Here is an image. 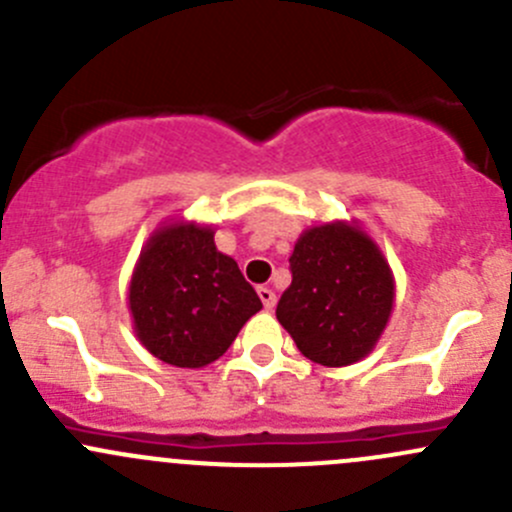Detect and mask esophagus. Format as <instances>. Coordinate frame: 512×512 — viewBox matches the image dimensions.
Wrapping results in <instances>:
<instances>
[{
    "mask_svg": "<svg viewBox=\"0 0 512 512\" xmlns=\"http://www.w3.org/2000/svg\"><path fill=\"white\" fill-rule=\"evenodd\" d=\"M257 294H260V299H262V304H265V309H272V307H275L277 294L272 292L270 287H257Z\"/></svg>",
    "mask_w": 512,
    "mask_h": 512,
    "instance_id": "34e87169",
    "label": "esophagus"
}]
</instances>
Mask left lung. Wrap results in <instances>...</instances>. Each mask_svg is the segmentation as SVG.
Here are the masks:
<instances>
[{
  "mask_svg": "<svg viewBox=\"0 0 512 512\" xmlns=\"http://www.w3.org/2000/svg\"><path fill=\"white\" fill-rule=\"evenodd\" d=\"M292 285L277 319L297 349L322 366H347L374 349L389 322L394 280L359 227H312L289 257Z\"/></svg>",
  "mask_w": 512,
  "mask_h": 512,
  "instance_id": "8db88e82",
  "label": "left lung"
}]
</instances>
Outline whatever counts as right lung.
Segmentation results:
<instances>
[{"label":"right lung","mask_w":512,"mask_h":512,"mask_svg":"<svg viewBox=\"0 0 512 512\" xmlns=\"http://www.w3.org/2000/svg\"><path fill=\"white\" fill-rule=\"evenodd\" d=\"M128 304L143 347L180 369L220 359L262 309L237 262L218 252L213 230L195 225H170L151 237Z\"/></svg>","instance_id":"add662e5"}]
</instances>
